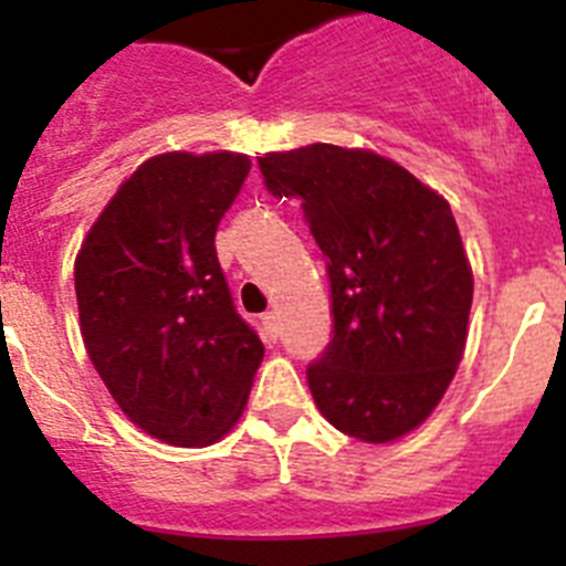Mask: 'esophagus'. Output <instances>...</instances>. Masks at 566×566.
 <instances>
[{"label": "esophagus", "instance_id": "esophagus-1", "mask_svg": "<svg viewBox=\"0 0 566 566\" xmlns=\"http://www.w3.org/2000/svg\"><path fill=\"white\" fill-rule=\"evenodd\" d=\"M260 319H263V328H266V334H269V337H277V314H274V312H266V314H263V317H260Z\"/></svg>", "mask_w": 566, "mask_h": 566}]
</instances>
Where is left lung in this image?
I'll list each match as a JSON object with an SVG mask.
<instances>
[{"instance_id":"8db88e82","label":"left lung","mask_w":566,"mask_h":566,"mask_svg":"<svg viewBox=\"0 0 566 566\" xmlns=\"http://www.w3.org/2000/svg\"><path fill=\"white\" fill-rule=\"evenodd\" d=\"M258 164L269 192L303 201L328 260L334 337L306 371L319 413L359 442L411 433L468 343L473 272L451 207L371 149L308 144Z\"/></svg>"}]
</instances>
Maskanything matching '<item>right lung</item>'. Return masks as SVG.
<instances>
[{
	"label": "right lung",
	"mask_w": 566,
	"mask_h": 566,
	"mask_svg": "<svg viewBox=\"0 0 566 566\" xmlns=\"http://www.w3.org/2000/svg\"><path fill=\"white\" fill-rule=\"evenodd\" d=\"M249 169V155L227 149L155 155L109 198L76 254L90 363L129 422L178 448L227 437L263 363L214 252Z\"/></svg>",
	"instance_id": "add662e5"
}]
</instances>
